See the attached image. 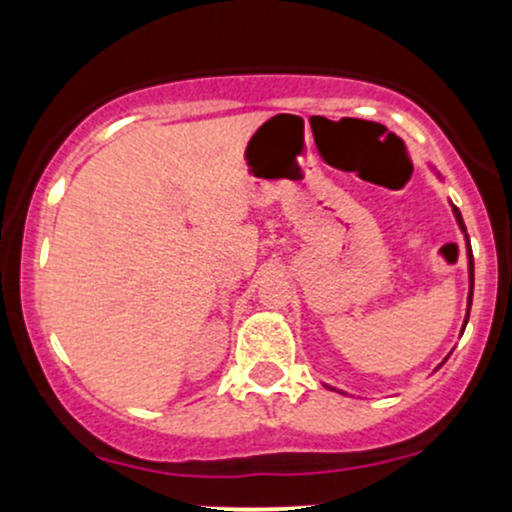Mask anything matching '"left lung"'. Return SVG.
Returning a JSON list of instances; mask_svg holds the SVG:
<instances>
[{
    "label": "left lung",
    "instance_id": "8db88e82",
    "mask_svg": "<svg viewBox=\"0 0 512 512\" xmlns=\"http://www.w3.org/2000/svg\"><path fill=\"white\" fill-rule=\"evenodd\" d=\"M452 211H455V219H457V223H460L464 238H467V250H469V308H472V291H474V260H472V248H469V236H467V228H464V221H462L460 209L452 207ZM467 317H469V310H467ZM464 325H467V320H464Z\"/></svg>",
    "mask_w": 512,
    "mask_h": 512
}]
</instances>
